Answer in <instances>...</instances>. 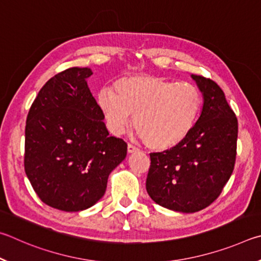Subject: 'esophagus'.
Returning <instances> with one entry per match:
<instances>
[{
	"label": "esophagus",
	"mask_w": 261,
	"mask_h": 261,
	"mask_svg": "<svg viewBox=\"0 0 261 261\" xmlns=\"http://www.w3.org/2000/svg\"><path fill=\"white\" fill-rule=\"evenodd\" d=\"M127 151H128V153H134V152H138L139 151V148H136L135 145H133V144H128V147H127Z\"/></svg>",
	"instance_id": "obj_1"
}]
</instances>
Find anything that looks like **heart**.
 <instances>
[{
	"mask_svg": "<svg viewBox=\"0 0 261 261\" xmlns=\"http://www.w3.org/2000/svg\"><path fill=\"white\" fill-rule=\"evenodd\" d=\"M197 87L136 73L119 79L97 94V105L111 133L120 135L134 116V127L147 147L167 150L193 130L202 109Z\"/></svg>",
	"mask_w": 261,
	"mask_h": 261,
	"instance_id": "b5f03b06",
	"label": "heart"
}]
</instances>
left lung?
Returning <instances> with one entry per match:
<instances>
[{
    "mask_svg": "<svg viewBox=\"0 0 261 261\" xmlns=\"http://www.w3.org/2000/svg\"><path fill=\"white\" fill-rule=\"evenodd\" d=\"M204 104L190 134L175 147L150 153L147 191L163 207L194 213L221 194L235 166L239 123L222 89L202 75L191 74Z\"/></svg>",
    "mask_w": 261,
    "mask_h": 261,
    "instance_id": "8db88e82",
    "label": "left lung"
}]
</instances>
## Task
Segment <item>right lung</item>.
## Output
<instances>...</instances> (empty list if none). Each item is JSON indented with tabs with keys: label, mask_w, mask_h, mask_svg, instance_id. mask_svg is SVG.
<instances>
[{
	"label": "right lung",
	"mask_w": 261,
	"mask_h": 261,
	"mask_svg": "<svg viewBox=\"0 0 261 261\" xmlns=\"http://www.w3.org/2000/svg\"><path fill=\"white\" fill-rule=\"evenodd\" d=\"M88 67H71L45 82L27 114L26 175L44 204L65 212L89 208L103 197L108 177L127 154L109 134L91 95Z\"/></svg>",
	"instance_id": "obj_1"
}]
</instances>
